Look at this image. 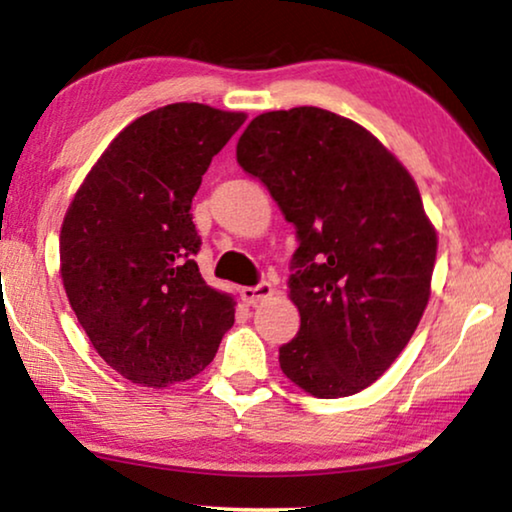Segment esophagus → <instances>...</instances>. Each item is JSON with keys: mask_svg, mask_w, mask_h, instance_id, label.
<instances>
[{"mask_svg": "<svg viewBox=\"0 0 512 512\" xmlns=\"http://www.w3.org/2000/svg\"><path fill=\"white\" fill-rule=\"evenodd\" d=\"M273 297V287L269 283H259L255 287H243L241 290V299L246 301L248 306H255L259 301H266Z\"/></svg>", "mask_w": 512, "mask_h": 512, "instance_id": "34e87169", "label": "esophagus"}]
</instances>
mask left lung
I'll list each match as a JSON object with an SVG mask.
<instances>
[{
  "mask_svg": "<svg viewBox=\"0 0 512 512\" xmlns=\"http://www.w3.org/2000/svg\"><path fill=\"white\" fill-rule=\"evenodd\" d=\"M236 162L299 236L290 299L301 327L280 369L318 399L362 392L429 304L438 239L413 176L369 129L318 106L257 115Z\"/></svg>",
  "mask_w": 512,
  "mask_h": 512,
  "instance_id": "obj_1",
  "label": "left lung"
}]
</instances>
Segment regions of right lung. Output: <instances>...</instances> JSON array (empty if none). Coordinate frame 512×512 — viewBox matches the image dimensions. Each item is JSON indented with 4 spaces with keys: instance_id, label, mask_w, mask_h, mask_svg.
<instances>
[{
    "instance_id": "add662e5",
    "label": "right lung",
    "mask_w": 512,
    "mask_h": 512,
    "mask_svg": "<svg viewBox=\"0 0 512 512\" xmlns=\"http://www.w3.org/2000/svg\"><path fill=\"white\" fill-rule=\"evenodd\" d=\"M246 113L197 102L122 129L64 215V292L99 357L143 387L185 383L213 362L234 297L201 278L192 197Z\"/></svg>"
}]
</instances>
